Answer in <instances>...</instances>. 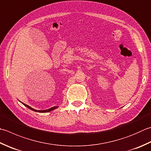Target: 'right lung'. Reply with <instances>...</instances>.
Segmentation results:
<instances>
[{"instance_id":"right-lung-1","label":"right lung","mask_w":151,"mask_h":151,"mask_svg":"<svg viewBox=\"0 0 151 151\" xmlns=\"http://www.w3.org/2000/svg\"><path fill=\"white\" fill-rule=\"evenodd\" d=\"M23 105H24L25 107H27V108H29V109H31V110L33 111H35V112H38V113H48V112H50V111H52V110H54V109H57L58 107H52L50 109H46V110H42V111H38V110H35V109H32V107H31L30 106H29L25 104V103H23Z\"/></svg>"}]
</instances>
